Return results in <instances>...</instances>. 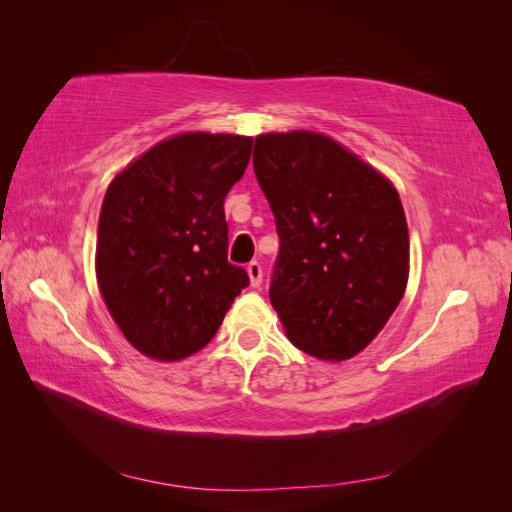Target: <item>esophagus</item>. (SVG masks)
<instances>
[{
  "mask_svg": "<svg viewBox=\"0 0 512 512\" xmlns=\"http://www.w3.org/2000/svg\"><path fill=\"white\" fill-rule=\"evenodd\" d=\"M247 275H250L252 288H258L262 284V267L258 262H250V265H247Z\"/></svg>",
  "mask_w": 512,
  "mask_h": 512,
  "instance_id": "obj_1",
  "label": "esophagus"
}]
</instances>
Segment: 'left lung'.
Here are the masks:
<instances>
[{"label":"left lung","mask_w":512,"mask_h":512,"mask_svg":"<svg viewBox=\"0 0 512 512\" xmlns=\"http://www.w3.org/2000/svg\"><path fill=\"white\" fill-rule=\"evenodd\" d=\"M254 173L275 215L269 288L286 337L318 361H348L406 292L410 235L395 185L335 138L256 136Z\"/></svg>","instance_id":"left-lung-1"}]
</instances>
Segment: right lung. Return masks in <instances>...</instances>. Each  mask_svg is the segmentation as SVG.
Here are the masks:
<instances>
[{"mask_svg": "<svg viewBox=\"0 0 512 512\" xmlns=\"http://www.w3.org/2000/svg\"><path fill=\"white\" fill-rule=\"evenodd\" d=\"M252 136L181 132L108 183L96 277L123 337L153 361L203 350L250 277L228 262L224 198L247 168Z\"/></svg>", "mask_w": 512, "mask_h": 512, "instance_id": "add662e5", "label": "right lung"}]
</instances>
